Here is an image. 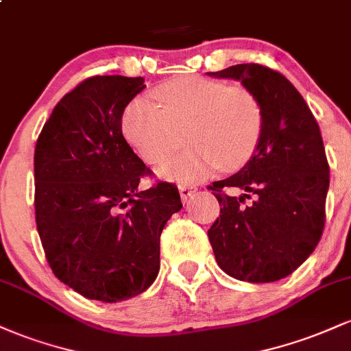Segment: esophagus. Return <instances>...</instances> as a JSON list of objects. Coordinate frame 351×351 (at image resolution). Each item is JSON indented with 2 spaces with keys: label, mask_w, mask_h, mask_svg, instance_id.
Returning a JSON list of instances; mask_svg holds the SVG:
<instances>
[{
  "label": "esophagus",
  "mask_w": 351,
  "mask_h": 351,
  "mask_svg": "<svg viewBox=\"0 0 351 351\" xmlns=\"http://www.w3.org/2000/svg\"><path fill=\"white\" fill-rule=\"evenodd\" d=\"M180 196H181V201H184L186 203L188 199H191L193 196L196 195V191H198V188L196 186H189V184H180Z\"/></svg>",
  "instance_id": "34e87169"
}]
</instances>
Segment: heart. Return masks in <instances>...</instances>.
<instances>
[{
  "instance_id": "b5f03b06",
  "label": "heart",
  "mask_w": 351,
  "mask_h": 351,
  "mask_svg": "<svg viewBox=\"0 0 351 351\" xmlns=\"http://www.w3.org/2000/svg\"><path fill=\"white\" fill-rule=\"evenodd\" d=\"M153 95L158 107L145 99L128 104L122 132L136 155L153 167L167 162L186 140L191 148L160 168L162 178L191 184L219 165L232 171L251 160L264 128L263 104L252 90L183 75L160 84Z\"/></svg>"
}]
</instances>
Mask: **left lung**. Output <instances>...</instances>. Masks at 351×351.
Segmentation results:
<instances>
[{"label":"left lung","mask_w":351,"mask_h":351,"mask_svg":"<svg viewBox=\"0 0 351 351\" xmlns=\"http://www.w3.org/2000/svg\"><path fill=\"white\" fill-rule=\"evenodd\" d=\"M208 74L241 80L264 108L263 136L251 160L208 186L221 206L208 231L216 263L237 280L284 279L313 252L324 232L330 168L320 128L280 72L251 62ZM226 187L243 195L229 197Z\"/></svg>","instance_id":"8db88e82"}]
</instances>
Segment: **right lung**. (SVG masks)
<instances>
[{
  "label": "right lung",
  "instance_id": "right-lung-1",
  "mask_svg": "<svg viewBox=\"0 0 351 351\" xmlns=\"http://www.w3.org/2000/svg\"><path fill=\"white\" fill-rule=\"evenodd\" d=\"M143 77L94 75L64 95L34 150L36 224L49 267L90 300L122 302L160 271V236L181 206L175 184L140 191L150 168L122 134Z\"/></svg>",
  "mask_w": 351,
  "mask_h": 351
}]
</instances>
